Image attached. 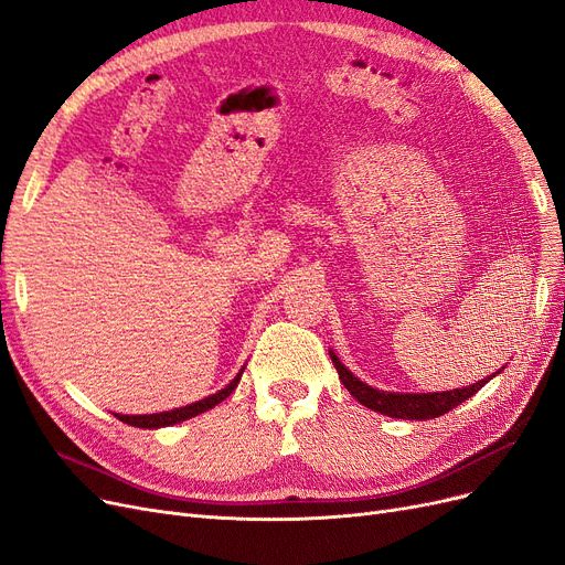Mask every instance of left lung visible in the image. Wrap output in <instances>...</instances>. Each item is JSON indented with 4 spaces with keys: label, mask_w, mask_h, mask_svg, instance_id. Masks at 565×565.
<instances>
[{
    "label": "left lung",
    "mask_w": 565,
    "mask_h": 565,
    "mask_svg": "<svg viewBox=\"0 0 565 565\" xmlns=\"http://www.w3.org/2000/svg\"><path fill=\"white\" fill-rule=\"evenodd\" d=\"M330 358L339 372L341 384L349 388V393L358 403H363L365 407L374 409V413H382L386 417H396V419H434V417L446 415L459 403L471 398L473 393L481 391L492 380L490 374L488 380H481L471 386L443 391V393H388V391L372 388L365 382L353 377V372H349L344 365H341V361L332 351H330Z\"/></svg>",
    "instance_id": "obj_1"
}]
</instances>
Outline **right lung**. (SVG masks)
Returning a JSON list of instances; mask_svg holds the SVG:
<instances>
[{"label": "right lung", "mask_w": 565, "mask_h": 565, "mask_svg": "<svg viewBox=\"0 0 565 565\" xmlns=\"http://www.w3.org/2000/svg\"><path fill=\"white\" fill-rule=\"evenodd\" d=\"M237 382H241V374H237V377H235L226 388H221L218 393H214V396L202 398V401H198V403H191V405L179 407V409H169V413H158V415H131V417H129V415H115V417H117L119 422L129 424V426H139V429H160V426H172V424L191 419V417H195V415H200V413H207L210 407L218 405L221 401H226V398L231 396V393L235 391Z\"/></svg>", "instance_id": "obj_1"}]
</instances>
